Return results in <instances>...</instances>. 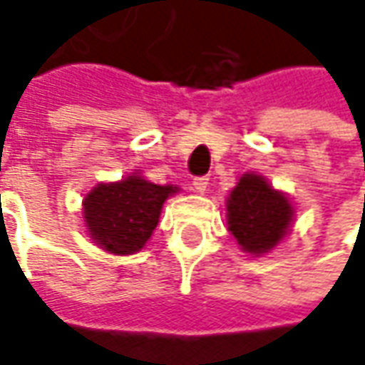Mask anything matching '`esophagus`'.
I'll return each instance as SVG.
<instances>
[{
  "label": "esophagus",
  "instance_id": "obj_1",
  "mask_svg": "<svg viewBox=\"0 0 365 365\" xmlns=\"http://www.w3.org/2000/svg\"><path fill=\"white\" fill-rule=\"evenodd\" d=\"M192 187L197 192H205L207 187H209V176H197V178H192Z\"/></svg>",
  "mask_w": 365,
  "mask_h": 365
}]
</instances>
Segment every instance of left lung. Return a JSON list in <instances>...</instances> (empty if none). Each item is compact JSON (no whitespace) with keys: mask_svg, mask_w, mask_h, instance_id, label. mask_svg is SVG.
Segmentation results:
<instances>
[{"mask_svg":"<svg viewBox=\"0 0 365 365\" xmlns=\"http://www.w3.org/2000/svg\"><path fill=\"white\" fill-rule=\"evenodd\" d=\"M292 207L262 176L244 175L227 201L230 232L250 254L272 250L288 232Z\"/></svg>","mask_w":365,"mask_h":365,"instance_id":"left-lung-1","label":"left lung"}]
</instances>
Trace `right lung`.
<instances>
[{"instance_id": "add662e5", "label": "right lung", "mask_w": 365, "mask_h": 365, "mask_svg": "<svg viewBox=\"0 0 365 365\" xmlns=\"http://www.w3.org/2000/svg\"><path fill=\"white\" fill-rule=\"evenodd\" d=\"M176 187H160L142 176L99 185L85 197L87 230L103 250L125 256L144 247L158 225L162 205Z\"/></svg>"}]
</instances>
